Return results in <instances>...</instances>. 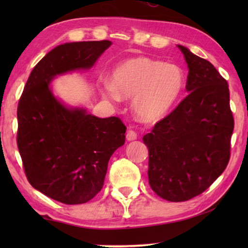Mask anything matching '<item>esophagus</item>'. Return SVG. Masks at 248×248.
I'll return each mask as SVG.
<instances>
[{
	"instance_id": "34e87169",
	"label": "esophagus",
	"mask_w": 248,
	"mask_h": 248,
	"mask_svg": "<svg viewBox=\"0 0 248 248\" xmlns=\"http://www.w3.org/2000/svg\"><path fill=\"white\" fill-rule=\"evenodd\" d=\"M137 138H138V134H137V132H135V131H133V130H128V131L126 132V139H127V141L137 140Z\"/></svg>"
}]
</instances>
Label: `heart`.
Returning a JSON list of instances; mask_svg holds the SVG:
<instances>
[{
	"label": "heart",
	"instance_id": "b5f03b06",
	"mask_svg": "<svg viewBox=\"0 0 248 248\" xmlns=\"http://www.w3.org/2000/svg\"><path fill=\"white\" fill-rule=\"evenodd\" d=\"M113 84L103 87L104 96L134 98L137 116L144 122L164 118L177 103L185 86V74L178 65L149 57L125 61L114 70Z\"/></svg>",
	"mask_w": 248,
	"mask_h": 248
}]
</instances>
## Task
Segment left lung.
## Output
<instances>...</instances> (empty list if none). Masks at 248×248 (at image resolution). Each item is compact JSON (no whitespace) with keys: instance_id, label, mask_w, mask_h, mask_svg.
I'll use <instances>...</instances> for the list:
<instances>
[{"instance_id":"1","label":"left lung","mask_w":248,"mask_h":248,"mask_svg":"<svg viewBox=\"0 0 248 248\" xmlns=\"http://www.w3.org/2000/svg\"><path fill=\"white\" fill-rule=\"evenodd\" d=\"M188 66V94L143 137L152 191L170 202L209 188L230 159L233 117L229 88L209 61L178 45Z\"/></svg>"}]
</instances>
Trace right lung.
Segmentation results:
<instances>
[{
    "label": "right lung",
    "mask_w": 248,
    "mask_h": 248,
    "mask_svg": "<svg viewBox=\"0 0 248 248\" xmlns=\"http://www.w3.org/2000/svg\"><path fill=\"white\" fill-rule=\"evenodd\" d=\"M109 40L66 43L47 53L30 73L18 104L16 143L30 185L64 204L90 201L103 188L108 161L125 142L118 117L99 118L54 97V77L90 69Z\"/></svg>",
    "instance_id": "obj_1"
}]
</instances>
